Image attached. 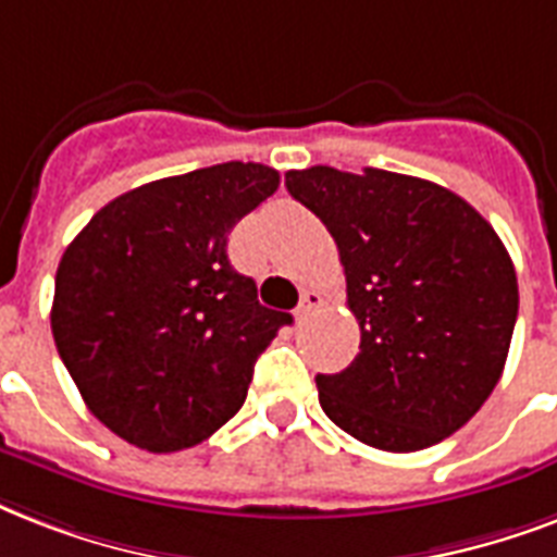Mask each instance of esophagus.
I'll use <instances>...</instances> for the list:
<instances>
[{
  "label": "esophagus",
  "instance_id": "34e87169",
  "mask_svg": "<svg viewBox=\"0 0 557 557\" xmlns=\"http://www.w3.org/2000/svg\"><path fill=\"white\" fill-rule=\"evenodd\" d=\"M322 308V293L317 290H305L301 293V301H299V308H296V317L299 319H308L313 310Z\"/></svg>",
  "mask_w": 557,
  "mask_h": 557
}]
</instances>
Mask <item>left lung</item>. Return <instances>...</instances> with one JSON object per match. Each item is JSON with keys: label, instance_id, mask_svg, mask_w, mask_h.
<instances>
[{"label": "left lung", "instance_id": "left-lung-1", "mask_svg": "<svg viewBox=\"0 0 557 557\" xmlns=\"http://www.w3.org/2000/svg\"><path fill=\"white\" fill-rule=\"evenodd\" d=\"M287 191L337 240L360 355L317 374L325 416L357 442L412 454L471 421L497 386L517 273L491 223L418 176L313 165Z\"/></svg>", "mask_w": 557, "mask_h": 557}]
</instances>
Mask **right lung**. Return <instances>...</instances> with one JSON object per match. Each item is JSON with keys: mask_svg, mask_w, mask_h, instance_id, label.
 I'll return each mask as SVG.
<instances>
[{"mask_svg": "<svg viewBox=\"0 0 557 557\" xmlns=\"http://www.w3.org/2000/svg\"><path fill=\"white\" fill-rule=\"evenodd\" d=\"M278 171L223 162L107 202L60 258L51 334L86 407L150 454L200 444L247 398L290 313L258 301L226 240Z\"/></svg>", "mask_w": 557, "mask_h": 557, "instance_id": "add662e5", "label": "right lung"}]
</instances>
